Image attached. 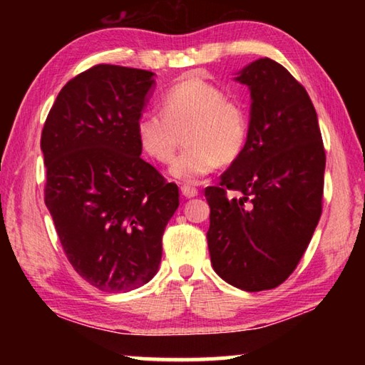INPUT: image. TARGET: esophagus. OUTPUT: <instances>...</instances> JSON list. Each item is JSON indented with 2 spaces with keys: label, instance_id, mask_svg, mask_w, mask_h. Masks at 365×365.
<instances>
[{
  "label": "esophagus",
  "instance_id": "34e87169",
  "mask_svg": "<svg viewBox=\"0 0 365 365\" xmlns=\"http://www.w3.org/2000/svg\"><path fill=\"white\" fill-rule=\"evenodd\" d=\"M180 190H182V195L187 196V197H195V196H197V188L191 187V185H183V187H182Z\"/></svg>",
  "mask_w": 365,
  "mask_h": 365
}]
</instances>
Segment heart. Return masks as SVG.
<instances>
[{
	"mask_svg": "<svg viewBox=\"0 0 365 365\" xmlns=\"http://www.w3.org/2000/svg\"><path fill=\"white\" fill-rule=\"evenodd\" d=\"M163 113L140 115V145L160 164L174 160L182 135L187 150L172 165L177 180L196 183L222 164L242 156L250 137L248 109L238 98L228 96L220 85L200 73H187L165 91Z\"/></svg>",
	"mask_w": 365,
	"mask_h": 365,
	"instance_id": "b5f03b06",
	"label": "heart"
}]
</instances>
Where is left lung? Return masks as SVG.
Instances as JSON below:
<instances>
[{"label":"left lung","instance_id":"left-lung-1","mask_svg":"<svg viewBox=\"0 0 365 365\" xmlns=\"http://www.w3.org/2000/svg\"><path fill=\"white\" fill-rule=\"evenodd\" d=\"M237 78L251 90L250 137L217 187L205 190L207 246L222 279L262 292L293 274L311 242L322 214L325 150L311 98L285 67L259 58Z\"/></svg>","mask_w":365,"mask_h":365}]
</instances>
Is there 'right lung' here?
I'll return each mask as SVG.
<instances>
[{
  "label": "right lung",
  "mask_w": 365,
  "mask_h": 365,
  "mask_svg": "<svg viewBox=\"0 0 365 365\" xmlns=\"http://www.w3.org/2000/svg\"><path fill=\"white\" fill-rule=\"evenodd\" d=\"M154 73L96 64L71 78L41 130L45 205L77 274L101 292L156 275L178 187L140 158L137 123Z\"/></svg>",
  "instance_id": "obj_1"
}]
</instances>
